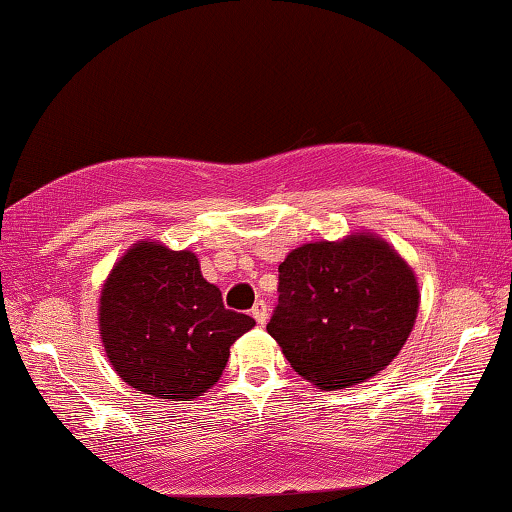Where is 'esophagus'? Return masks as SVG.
<instances>
[{
  "label": "esophagus",
  "mask_w": 512,
  "mask_h": 512,
  "mask_svg": "<svg viewBox=\"0 0 512 512\" xmlns=\"http://www.w3.org/2000/svg\"><path fill=\"white\" fill-rule=\"evenodd\" d=\"M253 317L257 324H266V319H269V305H266L264 301H257L253 305Z\"/></svg>",
  "instance_id": "1"
}]
</instances>
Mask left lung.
Here are the masks:
<instances>
[{
	"label": "left lung",
	"mask_w": 512,
	"mask_h": 512,
	"mask_svg": "<svg viewBox=\"0 0 512 512\" xmlns=\"http://www.w3.org/2000/svg\"><path fill=\"white\" fill-rule=\"evenodd\" d=\"M266 331L289 365L324 391L375 377L400 354L418 315L411 266L372 234L317 241L278 266Z\"/></svg>",
	"instance_id": "8db88e82"
}]
</instances>
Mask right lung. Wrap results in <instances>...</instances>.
<instances>
[{
	"instance_id": "1",
	"label": "right lung",
	"mask_w": 512,
	"mask_h": 512,
	"mask_svg": "<svg viewBox=\"0 0 512 512\" xmlns=\"http://www.w3.org/2000/svg\"><path fill=\"white\" fill-rule=\"evenodd\" d=\"M98 326L112 368L137 391L193 400L223 375L230 347L255 319L227 310L190 250L140 241L114 264Z\"/></svg>"
}]
</instances>
